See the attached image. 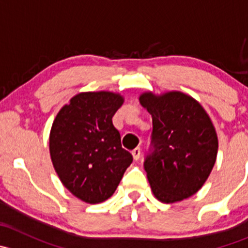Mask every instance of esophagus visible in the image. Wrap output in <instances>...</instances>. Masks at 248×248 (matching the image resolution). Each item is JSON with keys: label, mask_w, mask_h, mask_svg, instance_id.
<instances>
[{"label": "esophagus", "mask_w": 248, "mask_h": 248, "mask_svg": "<svg viewBox=\"0 0 248 248\" xmlns=\"http://www.w3.org/2000/svg\"><path fill=\"white\" fill-rule=\"evenodd\" d=\"M140 154H141V150H140V147H136V149L132 151V155H133V158L136 159V161H138L140 158Z\"/></svg>", "instance_id": "obj_1"}]
</instances>
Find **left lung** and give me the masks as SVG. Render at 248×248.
Here are the masks:
<instances>
[{
  "instance_id": "8db88e82",
  "label": "left lung",
  "mask_w": 248,
  "mask_h": 248,
  "mask_svg": "<svg viewBox=\"0 0 248 248\" xmlns=\"http://www.w3.org/2000/svg\"><path fill=\"white\" fill-rule=\"evenodd\" d=\"M139 102L152 116V151L144 168L152 193L171 204L196 194L215 166L218 139L198 101L180 91L144 92Z\"/></svg>"
}]
</instances>
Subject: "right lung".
<instances>
[{"label":"right lung","instance_id":"obj_1","mask_svg":"<svg viewBox=\"0 0 248 248\" xmlns=\"http://www.w3.org/2000/svg\"><path fill=\"white\" fill-rule=\"evenodd\" d=\"M124 97L110 91L81 92L57 112L49 137L52 166L80 201L98 204L114 194L133 157L122 149L112 116Z\"/></svg>","mask_w":248,"mask_h":248}]
</instances>
